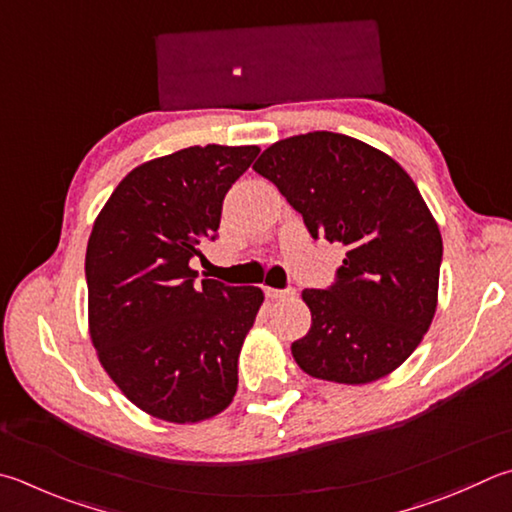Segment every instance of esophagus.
Instances as JSON below:
<instances>
[{"label": "esophagus", "instance_id": "34e87169", "mask_svg": "<svg viewBox=\"0 0 512 512\" xmlns=\"http://www.w3.org/2000/svg\"><path fill=\"white\" fill-rule=\"evenodd\" d=\"M265 296L272 298V301H283V298L294 296V289H274V287H265Z\"/></svg>", "mask_w": 512, "mask_h": 512}]
</instances>
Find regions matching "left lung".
I'll return each instance as SVG.
<instances>
[{
	"instance_id": "8db88e82",
	"label": "left lung",
	"mask_w": 512,
	"mask_h": 512,
	"mask_svg": "<svg viewBox=\"0 0 512 512\" xmlns=\"http://www.w3.org/2000/svg\"><path fill=\"white\" fill-rule=\"evenodd\" d=\"M272 180L312 238L345 245L327 289H305L312 327L292 343L314 379L361 385L397 370L437 310L443 243L417 185L383 151L332 131L292 136L263 151Z\"/></svg>"
}]
</instances>
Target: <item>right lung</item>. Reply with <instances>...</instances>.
Returning <instances> with one entry per match:
<instances>
[{"mask_svg": "<svg viewBox=\"0 0 512 512\" xmlns=\"http://www.w3.org/2000/svg\"><path fill=\"white\" fill-rule=\"evenodd\" d=\"M258 151L207 144L144 162L95 218L84 263L91 341L124 397L156 419H209L236 394L240 347L265 296L198 283L189 263L216 240L227 191Z\"/></svg>", "mask_w": 512, "mask_h": 512, "instance_id": "right-lung-1", "label": "right lung"}]
</instances>
